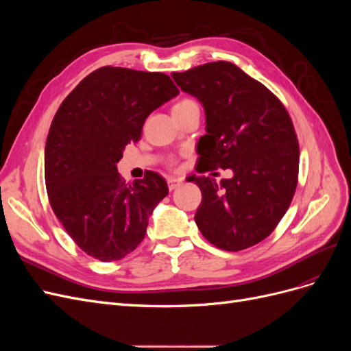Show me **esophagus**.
Returning <instances> with one entry per match:
<instances>
[{
  "instance_id": "obj_1",
  "label": "esophagus",
  "mask_w": 351,
  "mask_h": 351,
  "mask_svg": "<svg viewBox=\"0 0 351 351\" xmlns=\"http://www.w3.org/2000/svg\"><path fill=\"white\" fill-rule=\"evenodd\" d=\"M167 183H168V189H169V190H174V189L182 186L183 180H182V178H177V177H169Z\"/></svg>"
}]
</instances>
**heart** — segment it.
<instances>
[{"mask_svg":"<svg viewBox=\"0 0 351 351\" xmlns=\"http://www.w3.org/2000/svg\"><path fill=\"white\" fill-rule=\"evenodd\" d=\"M193 101L192 99H182L180 102H177L176 105H174V108H180V107H184V105H189V104H192Z\"/></svg>","mask_w":351,"mask_h":351,"instance_id":"b5f03b06","label":"heart"}]
</instances>
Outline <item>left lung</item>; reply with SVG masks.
I'll return each mask as SVG.
<instances>
[{
  "label": "left lung",
  "mask_w": 351,
  "mask_h": 351,
  "mask_svg": "<svg viewBox=\"0 0 351 351\" xmlns=\"http://www.w3.org/2000/svg\"><path fill=\"white\" fill-rule=\"evenodd\" d=\"M204 105L199 173L231 168V178L192 177L202 192L195 221L218 249L239 252L267 239L289 209L299 176V142L275 95L228 61L173 73Z\"/></svg>",
  "instance_id": "left-lung-1"
}]
</instances>
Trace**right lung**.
I'll list each match as a JSON object with an SVG mask.
<instances>
[{
	"label": "right lung",
	"mask_w": 351,
	"mask_h": 351,
	"mask_svg": "<svg viewBox=\"0 0 351 351\" xmlns=\"http://www.w3.org/2000/svg\"><path fill=\"white\" fill-rule=\"evenodd\" d=\"M177 95L164 73L107 66L84 77L56 112L45 145L48 199L89 256L120 261L145 239L147 219L168 195L167 182L146 171L129 184L117 162L141 139L147 115Z\"/></svg>",
	"instance_id": "1"
}]
</instances>
